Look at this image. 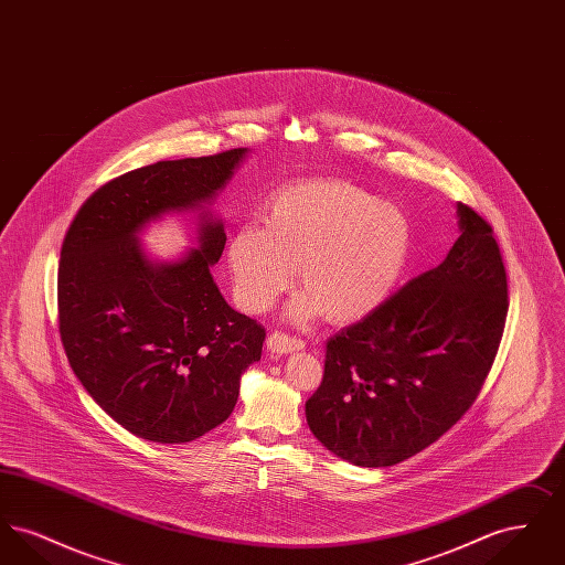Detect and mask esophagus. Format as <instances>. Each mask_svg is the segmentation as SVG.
Segmentation results:
<instances>
[{"label": "esophagus", "mask_w": 565, "mask_h": 565, "mask_svg": "<svg viewBox=\"0 0 565 565\" xmlns=\"http://www.w3.org/2000/svg\"><path fill=\"white\" fill-rule=\"evenodd\" d=\"M305 348V343L296 337H290L286 332H273L267 339V350L281 355V353H292V351H300Z\"/></svg>", "instance_id": "esophagus-1"}]
</instances>
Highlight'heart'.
<instances>
[{
    "instance_id": "obj_1",
    "label": "heart",
    "mask_w": 565,
    "mask_h": 565,
    "mask_svg": "<svg viewBox=\"0 0 565 565\" xmlns=\"http://www.w3.org/2000/svg\"><path fill=\"white\" fill-rule=\"evenodd\" d=\"M411 224L401 207L343 180L279 190L267 226L247 220L228 242V269L245 311L265 313L298 279L290 318L355 322L385 302L403 275Z\"/></svg>"
}]
</instances>
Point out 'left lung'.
Returning a JSON list of instances; mask_svg holds the SVG:
<instances>
[{
	"label": "left lung",
	"instance_id": "obj_1",
	"mask_svg": "<svg viewBox=\"0 0 565 565\" xmlns=\"http://www.w3.org/2000/svg\"><path fill=\"white\" fill-rule=\"evenodd\" d=\"M447 258L326 343L322 385L305 404L323 447L385 468L436 443L477 401L500 348L509 286L493 228L457 203Z\"/></svg>",
	"mask_w": 565,
	"mask_h": 565
}]
</instances>
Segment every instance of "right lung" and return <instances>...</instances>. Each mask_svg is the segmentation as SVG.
Listing matches in <instances>:
<instances>
[{
    "label": "right lung",
    "instance_id": "1",
    "mask_svg": "<svg viewBox=\"0 0 565 565\" xmlns=\"http://www.w3.org/2000/svg\"><path fill=\"white\" fill-rule=\"evenodd\" d=\"M247 148L159 161L93 192L70 224L58 263V332L84 390L125 430L190 443L228 419L245 369L260 360V323L220 295L210 267L224 224L199 214L196 247L150 260L141 228L201 210L224 189Z\"/></svg>",
    "mask_w": 565,
    "mask_h": 565
}]
</instances>
